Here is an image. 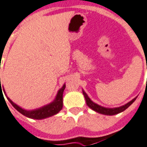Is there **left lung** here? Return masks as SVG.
I'll return each mask as SVG.
<instances>
[{
  "label": "left lung",
  "instance_id": "left-lung-1",
  "mask_svg": "<svg viewBox=\"0 0 147 147\" xmlns=\"http://www.w3.org/2000/svg\"><path fill=\"white\" fill-rule=\"evenodd\" d=\"M83 94H84V98H85V100H86L87 105L91 109H92L93 110H95L96 112H98L99 113H102V114H105V115H115V114H117V113H121L122 111L125 110L127 108L131 106V105L133 103L135 100L136 99V98H133L131 101H130L129 102H128L127 104H125V106H122V107H120L117 108H105L102 107H100L98 105L94 103L91 99H90L87 94L83 91Z\"/></svg>",
  "mask_w": 147,
  "mask_h": 147
}]
</instances>
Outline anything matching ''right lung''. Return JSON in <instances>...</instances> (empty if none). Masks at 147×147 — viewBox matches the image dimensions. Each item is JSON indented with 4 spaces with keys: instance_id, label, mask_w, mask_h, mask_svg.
I'll list each match as a JSON object with an SVG mask.
<instances>
[{
    "instance_id": "obj_1",
    "label": "right lung",
    "mask_w": 147,
    "mask_h": 147,
    "mask_svg": "<svg viewBox=\"0 0 147 147\" xmlns=\"http://www.w3.org/2000/svg\"><path fill=\"white\" fill-rule=\"evenodd\" d=\"M65 88H66V86H65V84H64L63 86V88L58 92L57 96H56V98H55V99L54 100V102H52L50 104L47 105V106H45V107L40 108V109L31 110V111H27V110H23L22 108L19 107V106H17L16 104H15L13 102L11 101L8 97H7V98L8 99V101L11 102V104L14 107L16 108V109L19 111V113H21L22 114H23L24 116L33 119H44L46 118V117L52 116V115H55V114H56V113H59V112L62 110V108H63V91L65 89ZM0 90L1 93L2 88L1 86V79Z\"/></svg>"
}]
</instances>
